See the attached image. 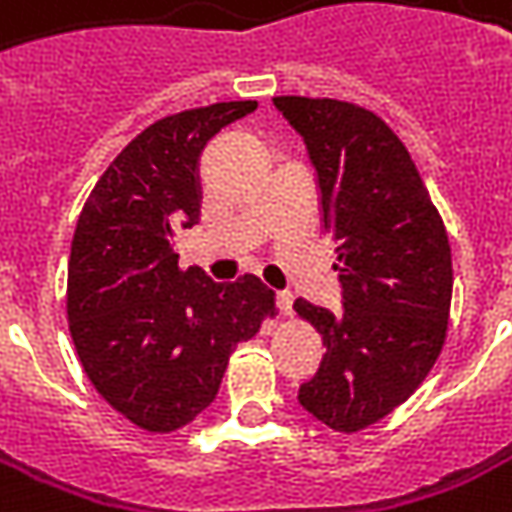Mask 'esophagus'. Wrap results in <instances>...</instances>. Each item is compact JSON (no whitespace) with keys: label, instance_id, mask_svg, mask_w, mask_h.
<instances>
[{"label":"esophagus","instance_id":"esophagus-1","mask_svg":"<svg viewBox=\"0 0 512 512\" xmlns=\"http://www.w3.org/2000/svg\"><path fill=\"white\" fill-rule=\"evenodd\" d=\"M291 306H294V297H291L289 291H280L277 294V309H280L283 317H291Z\"/></svg>","mask_w":512,"mask_h":512}]
</instances>
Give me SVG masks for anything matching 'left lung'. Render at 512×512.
<instances>
[{
    "mask_svg": "<svg viewBox=\"0 0 512 512\" xmlns=\"http://www.w3.org/2000/svg\"><path fill=\"white\" fill-rule=\"evenodd\" d=\"M306 138L326 232L337 240L343 311H294L326 345L300 405L331 431H365L428 377L448 334V232L411 152L371 110L337 98L277 96Z\"/></svg>",
    "mask_w": 512,
    "mask_h": 512,
    "instance_id": "obj_1",
    "label": "left lung"
}]
</instances>
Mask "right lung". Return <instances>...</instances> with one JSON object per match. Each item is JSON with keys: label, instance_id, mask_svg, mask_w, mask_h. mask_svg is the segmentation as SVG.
<instances>
[{"label": "right lung", "instance_id": "right-lung-1", "mask_svg": "<svg viewBox=\"0 0 512 512\" xmlns=\"http://www.w3.org/2000/svg\"><path fill=\"white\" fill-rule=\"evenodd\" d=\"M255 107L221 101L158 118L104 169L76 223L70 337L98 397L150 433L209 408L232 351L277 314L260 277L212 283L175 252L201 218L203 147Z\"/></svg>", "mask_w": 512, "mask_h": 512}]
</instances>
